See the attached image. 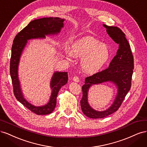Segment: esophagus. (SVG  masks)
Wrapping results in <instances>:
<instances>
[{
  "label": "esophagus",
  "mask_w": 147,
  "mask_h": 147,
  "mask_svg": "<svg viewBox=\"0 0 147 147\" xmlns=\"http://www.w3.org/2000/svg\"><path fill=\"white\" fill-rule=\"evenodd\" d=\"M73 80L75 82H80V80H79V78L77 76H75L73 77Z\"/></svg>",
  "instance_id": "1"
}]
</instances>
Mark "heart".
<instances>
[{
	"instance_id": "heart-1",
	"label": "heart",
	"mask_w": 147,
	"mask_h": 147,
	"mask_svg": "<svg viewBox=\"0 0 147 147\" xmlns=\"http://www.w3.org/2000/svg\"><path fill=\"white\" fill-rule=\"evenodd\" d=\"M69 59L81 57L80 66L84 73L94 74L98 72L107 63L110 57V48L107 44L100 42L91 36L83 37L74 41L71 50H65Z\"/></svg>"
}]
</instances>
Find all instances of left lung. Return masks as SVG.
<instances>
[{
    "mask_svg": "<svg viewBox=\"0 0 147 147\" xmlns=\"http://www.w3.org/2000/svg\"><path fill=\"white\" fill-rule=\"evenodd\" d=\"M107 32L113 40L118 44V50L109 66L102 72L86 77L82 86L83 97L80 101L83 113L90 118H103L117 112L131 86V79L134 69V59L130 45L126 35L117 27L103 24ZM110 82L117 89L113 103L103 111H96L91 107L88 102V92L90 87L96 84Z\"/></svg>",
    "mask_w": 147,
    "mask_h": 147,
    "instance_id": "8db88e82",
    "label": "left lung"
}]
</instances>
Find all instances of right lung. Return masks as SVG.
Returning <instances> with one entry per match:
<instances>
[{
  "label": "right lung",
  "mask_w": 147,
  "mask_h": 147,
  "mask_svg": "<svg viewBox=\"0 0 147 147\" xmlns=\"http://www.w3.org/2000/svg\"><path fill=\"white\" fill-rule=\"evenodd\" d=\"M64 21L65 19L58 17L43 18L34 20L21 30L13 40L10 59V76L14 94L18 100L31 112L38 115L50 114L54 111L56 105L57 94L61 88L67 83L68 74L66 72H54L50 81L51 93L48 102L42 106L34 105L26 99L22 91L18 76L20 59L28 40L31 39H44L46 36L57 35L64 28Z\"/></svg>",
  "instance_id": "1"
}]
</instances>
